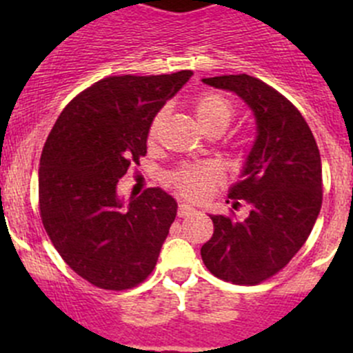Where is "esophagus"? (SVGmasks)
Segmentation results:
<instances>
[{
	"label": "esophagus",
	"instance_id": "34e87169",
	"mask_svg": "<svg viewBox=\"0 0 353 353\" xmlns=\"http://www.w3.org/2000/svg\"><path fill=\"white\" fill-rule=\"evenodd\" d=\"M193 213H194V208L193 206L186 205V203H181L179 208H177V215H179L181 219H186V216L193 215Z\"/></svg>",
	"mask_w": 353,
	"mask_h": 353
}]
</instances>
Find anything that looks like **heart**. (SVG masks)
Segmentation results:
<instances>
[{"label": "heart", "instance_id": "heart-1", "mask_svg": "<svg viewBox=\"0 0 353 353\" xmlns=\"http://www.w3.org/2000/svg\"><path fill=\"white\" fill-rule=\"evenodd\" d=\"M194 116L199 126L208 134H220L232 124L236 117V105L227 95L220 92H208L199 95L193 102ZM165 109L154 114L147 128V143L155 145L160 138ZM222 172L213 163H186L170 174V184L179 196L201 201L213 191V188L222 183Z\"/></svg>", "mask_w": 353, "mask_h": 353}]
</instances>
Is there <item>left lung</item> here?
I'll return each instance as SVG.
<instances>
[{
    "instance_id": "1",
    "label": "left lung",
    "mask_w": 353,
    "mask_h": 353,
    "mask_svg": "<svg viewBox=\"0 0 353 353\" xmlns=\"http://www.w3.org/2000/svg\"><path fill=\"white\" fill-rule=\"evenodd\" d=\"M203 81L236 92L254 112L258 137L243 181L229 194L236 210L249 206V215H210L213 236L201 258L216 279L258 285L285 268L314 227L323 203L321 155L299 109L259 78L243 73Z\"/></svg>"
}]
</instances>
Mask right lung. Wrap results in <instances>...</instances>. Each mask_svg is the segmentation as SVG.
<instances>
[{
    "label": "right lung",
    "instance_id": "add662e5",
    "mask_svg": "<svg viewBox=\"0 0 353 353\" xmlns=\"http://www.w3.org/2000/svg\"><path fill=\"white\" fill-rule=\"evenodd\" d=\"M123 74L95 81L59 114L41 155L42 225L77 275L104 290H128L154 272L177 203L148 188L123 206L117 181L147 154L155 112L191 78Z\"/></svg>",
    "mask_w": 353,
    "mask_h": 353
}]
</instances>
